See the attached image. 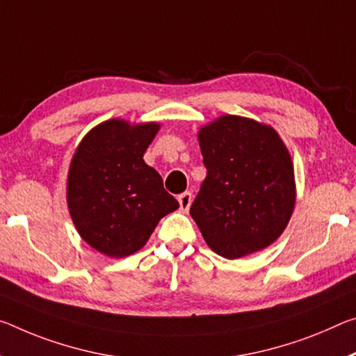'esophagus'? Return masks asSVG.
Returning <instances> with one entry per match:
<instances>
[{
    "label": "esophagus",
    "mask_w": 356,
    "mask_h": 356,
    "mask_svg": "<svg viewBox=\"0 0 356 356\" xmlns=\"http://www.w3.org/2000/svg\"><path fill=\"white\" fill-rule=\"evenodd\" d=\"M179 204H180V211L182 212H188V209L191 206V201H193V195L190 191H185V193L179 195Z\"/></svg>",
    "instance_id": "obj_1"
}]
</instances>
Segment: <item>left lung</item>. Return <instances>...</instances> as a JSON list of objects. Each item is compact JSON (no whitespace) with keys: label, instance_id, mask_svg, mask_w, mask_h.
Returning <instances> with one entry per match:
<instances>
[{"label":"left lung","instance_id":"1","mask_svg":"<svg viewBox=\"0 0 356 356\" xmlns=\"http://www.w3.org/2000/svg\"><path fill=\"white\" fill-rule=\"evenodd\" d=\"M198 140L207 176L190 216L206 244L228 259L266 249L295 209L289 149L273 127L239 115L202 127Z\"/></svg>","mask_w":356,"mask_h":356}]
</instances>
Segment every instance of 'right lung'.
<instances>
[{"mask_svg":"<svg viewBox=\"0 0 356 356\" xmlns=\"http://www.w3.org/2000/svg\"><path fill=\"white\" fill-rule=\"evenodd\" d=\"M160 125L112 118L77 145L67 172L66 201L81 238L111 258L143 249L160 220L179 207L144 154Z\"/></svg>","mask_w":356,"mask_h":356,"instance_id":"add662e5","label":"right lung"}]
</instances>
